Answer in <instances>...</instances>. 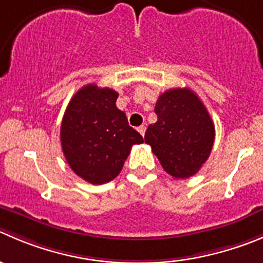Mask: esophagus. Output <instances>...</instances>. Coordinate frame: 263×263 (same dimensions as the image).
Listing matches in <instances>:
<instances>
[{"mask_svg": "<svg viewBox=\"0 0 263 263\" xmlns=\"http://www.w3.org/2000/svg\"><path fill=\"white\" fill-rule=\"evenodd\" d=\"M138 132L141 133V136H144V133H146V126H144V125H141V126L138 127Z\"/></svg>", "mask_w": 263, "mask_h": 263, "instance_id": "34e87169", "label": "esophagus"}]
</instances>
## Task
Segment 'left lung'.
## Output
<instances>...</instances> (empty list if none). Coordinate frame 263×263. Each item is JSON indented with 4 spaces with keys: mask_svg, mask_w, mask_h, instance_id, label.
Here are the masks:
<instances>
[{
    "mask_svg": "<svg viewBox=\"0 0 263 263\" xmlns=\"http://www.w3.org/2000/svg\"><path fill=\"white\" fill-rule=\"evenodd\" d=\"M157 121L144 134L160 164L176 179L200 171L214 143V124L199 97L189 87L162 92L155 106Z\"/></svg>",
    "mask_w": 263,
    "mask_h": 263,
    "instance_id": "left-lung-1",
    "label": "left lung"
}]
</instances>
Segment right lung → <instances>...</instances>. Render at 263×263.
Wrapping results in <instances>:
<instances>
[{
	"instance_id": "right-lung-1",
	"label": "right lung",
	"mask_w": 263,
	"mask_h": 263,
	"mask_svg": "<svg viewBox=\"0 0 263 263\" xmlns=\"http://www.w3.org/2000/svg\"><path fill=\"white\" fill-rule=\"evenodd\" d=\"M119 92L89 84L68 103L61 126L62 149L72 171L92 184H103L121 172L130 149L143 143L116 107Z\"/></svg>"
}]
</instances>
